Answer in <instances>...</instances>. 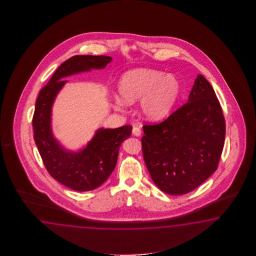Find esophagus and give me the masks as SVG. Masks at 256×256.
Instances as JSON below:
<instances>
[{
  "mask_svg": "<svg viewBox=\"0 0 256 256\" xmlns=\"http://www.w3.org/2000/svg\"><path fill=\"white\" fill-rule=\"evenodd\" d=\"M132 134H134V136H141L142 130L140 126H134V128H132Z\"/></svg>",
  "mask_w": 256,
  "mask_h": 256,
  "instance_id": "obj_1",
  "label": "esophagus"
}]
</instances>
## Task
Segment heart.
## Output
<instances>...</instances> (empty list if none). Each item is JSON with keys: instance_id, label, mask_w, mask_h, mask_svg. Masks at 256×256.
Returning a JSON list of instances; mask_svg holds the SVG:
<instances>
[{"instance_id": "1", "label": "heart", "mask_w": 256, "mask_h": 256, "mask_svg": "<svg viewBox=\"0 0 256 256\" xmlns=\"http://www.w3.org/2000/svg\"><path fill=\"white\" fill-rule=\"evenodd\" d=\"M118 90L120 106L141 100L140 112L148 120H161L168 114L180 94L178 80L160 71L139 68L127 72L120 78Z\"/></svg>"}]
</instances>
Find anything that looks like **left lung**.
Returning a JSON list of instances; mask_svg holds the SVG:
<instances>
[{"instance_id": "1", "label": "left lung", "mask_w": 256, "mask_h": 256, "mask_svg": "<svg viewBox=\"0 0 256 256\" xmlns=\"http://www.w3.org/2000/svg\"><path fill=\"white\" fill-rule=\"evenodd\" d=\"M144 159L152 181L169 195L194 190L216 171L225 119L212 86L198 75L188 102L163 122L142 126Z\"/></svg>"}]
</instances>
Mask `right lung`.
I'll return each mask as SVG.
<instances>
[{
	"mask_svg": "<svg viewBox=\"0 0 256 256\" xmlns=\"http://www.w3.org/2000/svg\"><path fill=\"white\" fill-rule=\"evenodd\" d=\"M112 61L107 56H74L66 60L36 98L34 112V138L49 174L62 185L76 191L93 190L102 185L114 170L122 142L129 138L132 126L100 129L87 147L78 152L63 150L51 132V107L63 78L90 68H102Z\"/></svg>",
	"mask_w": 256,
	"mask_h": 256,
	"instance_id": "1",
	"label": "right lung"
}]
</instances>
